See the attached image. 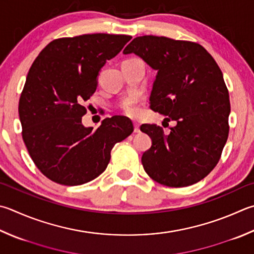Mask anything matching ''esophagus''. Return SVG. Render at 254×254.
I'll return each instance as SVG.
<instances>
[{
	"label": "esophagus",
	"mask_w": 254,
	"mask_h": 254,
	"mask_svg": "<svg viewBox=\"0 0 254 254\" xmlns=\"http://www.w3.org/2000/svg\"><path fill=\"white\" fill-rule=\"evenodd\" d=\"M134 132L135 133H140L141 132L140 131V126L137 123H135V122H134Z\"/></svg>",
	"instance_id": "obj_1"
}]
</instances>
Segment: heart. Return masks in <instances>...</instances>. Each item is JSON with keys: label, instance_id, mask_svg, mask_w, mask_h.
<instances>
[{"label": "heart", "instance_id": "heart-1", "mask_svg": "<svg viewBox=\"0 0 254 254\" xmlns=\"http://www.w3.org/2000/svg\"><path fill=\"white\" fill-rule=\"evenodd\" d=\"M123 110H124V112H126L128 115H136L137 113H139V110H137V108L134 107V105L131 104V103L124 104Z\"/></svg>", "mask_w": 254, "mask_h": 254}]
</instances>
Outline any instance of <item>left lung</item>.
Returning a JSON list of instances; mask_svg holds the SVG:
<instances>
[{
	"mask_svg": "<svg viewBox=\"0 0 254 254\" xmlns=\"http://www.w3.org/2000/svg\"><path fill=\"white\" fill-rule=\"evenodd\" d=\"M123 53L158 71L150 108L177 122L167 135L156 124L141 126L152 139L142 155L145 172L171 188L201 181L218 164L229 135V92L219 65L202 45L165 36H137Z\"/></svg>",
	"mask_w": 254,
	"mask_h": 254,
	"instance_id": "1",
	"label": "left lung"
}]
</instances>
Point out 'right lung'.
Here are the masks:
<instances>
[{
	"mask_svg": "<svg viewBox=\"0 0 254 254\" xmlns=\"http://www.w3.org/2000/svg\"><path fill=\"white\" fill-rule=\"evenodd\" d=\"M131 39L105 33L57 39L32 64L18 102L22 137L51 181L72 187L98 178L115 143L133 132L123 115L104 119L96 130L82 124L83 103L95 92L101 68Z\"/></svg>",
	"mask_w": 254,
	"mask_h": 254,
	"instance_id": "obj_1",
	"label": "right lung"
}]
</instances>
